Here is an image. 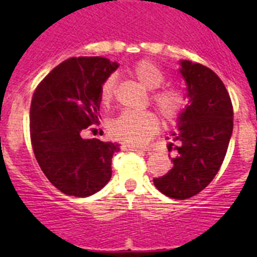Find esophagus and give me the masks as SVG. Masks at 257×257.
I'll return each instance as SVG.
<instances>
[{
	"mask_svg": "<svg viewBox=\"0 0 257 257\" xmlns=\"http://www.w3.org/2000/svg\"><path fill=\"white\" fill-rule=\"evenodd\" d=\"M122 149L123 151H142L143 148H139V147H135V145L130 144H122Z\"/></svg>",
	"mask_w": 257,
	"mask_h": 257,
	"instance_id": "34e87169",
	"label": "esophagus"
}]
</instances>
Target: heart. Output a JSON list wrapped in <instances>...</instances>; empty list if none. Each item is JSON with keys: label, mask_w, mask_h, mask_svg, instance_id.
<instances>
[{"label": "heart", "mask_w": 257, "mask_h": 257, "mask_svg": "<svg viewBox=\"0 0 257 257\" xmlns=\"http://www.w3.org/2000/svg\"><path fill=\"white\" fill-rule=\"evenodd\" d=\"M133 73L148 90H153L151 94V100L158 109L163 119L174 121L183 113L188 104L187 95L183 90L174 86L161 87L165 82V73L153 61H138L134 65ZM115 85L117 82L114 74H110L104 79L99 91L101 103L108 104L112 100ZM108 128L110 135L115 139L133 145H142L152 139L157 133L158 118L152 110H124L109 122Z\"/></svg>", "instance_id": "b5f03b06"}]
</instances>
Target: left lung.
<instances>
[{
	"label": "left lung",
	"mask_w": 257,
	"mask_h": 257,
	"mask_svg": "<svg viewBox=\"0 0 257 257\" xmlns=\"http://www.w3.org/2000/svg\"><path fill=\"white\" fill-rule=\"evenodd\" d=\"M189 104L179 117V131L172 133L176 157L172 169L153 179L156 188L174 199L198 194L220 170L233 133V105L221 79L198 63L181 61Z\"/></svg>",
	"instance_id": "left-lung-1"
}]
</instances>
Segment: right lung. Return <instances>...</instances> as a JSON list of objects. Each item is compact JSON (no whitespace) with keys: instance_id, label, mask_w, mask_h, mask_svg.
<instances>
[{"instance_id":"obj_1","label":"right lung","mask_w":257,"mask_h":257,"mask_svg":"<svg viewBox=\"0 0 257 257\" xmlns=\"http://www.w3.org/2000/svg\"><path fill=\"white\" fill-rule=\"evenodd\" d=\"M118 68L101 56L70 58L45 77L31 103L29 133L33 153L50 183L67 196L88 197L112 176L118 144L83 139L100 123L99 91Z\"/></svg>"}]
</instances>
